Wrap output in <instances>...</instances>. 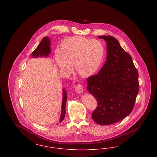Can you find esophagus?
I'll use <instances>...</instances> for the list:
<instances>
[{
    "label": "esophagus",
    "mask_w": 157,
    "mask_h": 157,
    "mask_svg": "<svg viewBox=\"0 0 157 157\" xmlns=\"http://www.w3.org/2000/svg\"><path fill=\"white\" fill-rule=\"evenodd\" d=\"M75 90L77 94H82L83 91V87H82V85L81 84H78L77 85H76L75 86Z\"/></svg>",
    "instance_id": "obj_1"
}]
</instances>
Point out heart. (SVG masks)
I'll return each mask as SVG.
<instances>
[{"label":"heart","instance_id":"obj_1","mask_svg":"<svg viewBox=\"0 0 157 157\" xmlns=\"http://www.w3.org/2000/svg\"><path fill=\"white\" fill-rule=\"evenodd\" d=\"M104 56V46L100 41L79 36L65 39L62 43V51H55L56 63L61 71L71 72L75 63L77 72L83 77L97 71Z\"/></svg>","mask_w":157,"mask_h":157}]
</instances>
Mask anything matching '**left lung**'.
<instances>
[{"mask_svg":"<svg viewBox=\"0 0 157 157\" xmlns=\"http://www.w3.org/2000/svg\"><path fill=\"white\" fill-rule=\"evenodd\" d=\"M106 42V60L97 75L88 79L87 90L98 106L92 118L101 125L117 123L134 109L139 91L138 73L131 56L111 36H98Z\"/></svg>","mask_w":157,"mask_h":157,"instance_id":"left-lung-1","label":"left lung"}]
</instances>
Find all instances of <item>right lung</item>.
Returning <instances> with one entry per match:
<instances>
[{
	"label": "right lung",
	"mask_w": 157,
	"mask_h": 157,
	"mask_svg": "<svg viewBox=\"0 0 157 157\" xmlns=\"http://www.w3.org/2000/svg\"><path fill=\"white\" fill-rule=\"evenodd\" d=\"M51 40L48 37H44L41 40L39 45L37 46L35 50L32 53V56L33 58L38 57H48L51 52ZM67 101V93L65 89H63V99L62 102L61 115L60 117L59 122H62L65 116V105Z\"/></svg>",
	"instance_id": "1"
}]
</instances>
